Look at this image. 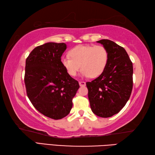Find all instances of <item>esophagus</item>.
Instances as JSON below:
<instances>
[{
	"label": "esophagus",
	"mask_w": 155,
	"mask_h": 155,
	"mask_svg": "<svg viewBox=\"0 0 155 155\" xmlns=\"http://www.w3.org/2000/svg\"><path fill=\"white\" fill-rule=\"evenodd\" d=\"M85 82H84V81H79V85L81 87H84V86H85Z\"/></svg>",
	"instance_id": "esophagus-1"
}]
</instances>
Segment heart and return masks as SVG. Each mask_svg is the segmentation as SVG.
Masks as SVG:
<instances>
[{
  "mask_svg": "<svg viewBox=\"0 0 155 155\" xmlns=\"http://www.w3.org/2000/svg\"><path fill=\"white\" fill-rule=\"evenodd\" d=\"M69 55L62 57L61 63L71 77L77 74L81 66L83 77H98L105 70L109 61V52L103 46H77L70 50Z\"/></svg>",
  "mask_w": 155,
  "mask_h": 155,
  "instance_id": "1",
  "label": "heart"
}]
</instances>
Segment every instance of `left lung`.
Instances as JSON below:
<instances>
[{"label":"left lung","instance_id":"left-lung-1","mask_svg":"<svg viewBox=\"0 0 155 155\" xmlns=\"http://www.w3.org/2000/svg\"><path fill=\"white\" fill-rule=\"evenodd\" d=\"M109 52V61L102 74L86 83L91 111L101 117L120 112L133 89V64L123 47L109 40L97 41Z\"/></svg>","mask_w":155,"mask_h":155}]
</instances>
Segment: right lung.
I'll return each mask as SVG.
<instances>
[{
	"instance_id": "add662e5",
	"label": "right lung",
	"mask_w": 155,
	"mask_h": 155,
	"mask_svg": "<svg viewBox=\"0 0 155 155\" xmlns=\"http://www.w3.org/2000/svg\"><path fill=\"white\" fill-rule=\"evenodd\" d=\"M65 43L48 42L37 46L26 59L25 83L28 98L39 112L54 120L70 114L72 98L79 88L65 71L61 57Z\"/></svg>"
}]
</instances>
